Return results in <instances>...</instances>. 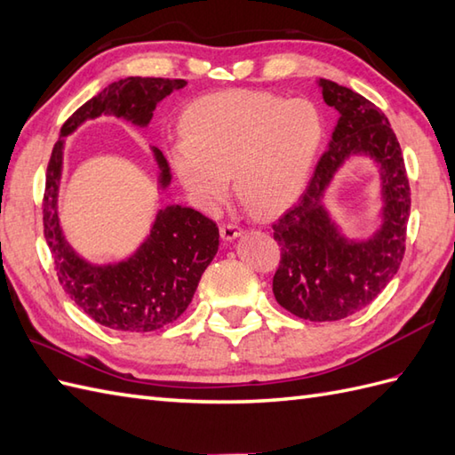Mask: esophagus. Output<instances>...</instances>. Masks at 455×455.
<instances>
[{
    "label": "esophagus",
    "mask_w": 455,
    "mask_h": 455,
    "mask_svg": "<svg viewBox=\"0 0 455 455\" xmlns=\"http://www.w3.org/2000/svg\"><path fill=\"white\" fill-rule=\"evenodd\" d=\"M241 228L237 224H234V221H228V224H221V237H224L226 241H231L235 239L237 235H241Z\"/></svg>",
    "instance_id": "esophagus-1"
}]
</instances>
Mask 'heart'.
<instances>
[{"label":"heart","instance_id":"1","mask_svg":"<svg viewBox=\"0 0 455 455\" xmlns=\"http://www.w3.org/2000/svg\"><path fill=\"white\" fill-rule=\"evenodd\" d=\"M181 139L170 160L193 201L224 204L234 172L235 193L259 216H275L301 196L323 139L313 104L283 102L260 91L201 96L181 116Z\"/></svg>","mask_w":455,"mask_h":455}]
</instances>
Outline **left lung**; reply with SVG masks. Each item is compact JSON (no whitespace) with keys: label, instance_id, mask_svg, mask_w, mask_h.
I'll return each instance as SVG.
<instances>
[{"label":"left lung","instance_id":"obj_1","mask_svg":"<svg viewBox=\"0 0 455 455\" xmlns=\"http://www.w3.org/2000/svg\"><path fill=\"white\" fill-rule=\"evenodd\" d=\"M320 88L324 102L339 112V121L299 203L272 224L274 239L282 247L272 291L291 315L331 323L367 307L400 270L411 187L402 147L382 109L328 79H320ZM357 151L371 153L381 164L387 206L379 234L369 242L349 243L329 221L322 193L337 165Z\"/></svg>","mask_w":455,"mask_h":455}]
</instances>
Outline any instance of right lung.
Returning <instances> with one entry per match:
<instances>
[{
    "label": "right lung",
    "instance_id": "obj_1",
    "mask_svg": "<svg viewBox=\"0 0 455 455\" xmlns=\"http://www.w3.org/2000/svg\"><path fill=\"white\" fill-rule=\"evenodd\" d=\"M183 79L127 76L108 84L65 121L53 144L44 189V237L52 252L55 274L71 301L98 324L121 331H154L180 318L201 282L206 266L220 245V231L195 208L168 206L160 210L150 237L135 257L117 266H91L81 260L63 241L55 198H58L63 137L83 121L116 114L137 125H147L160 100L180 91ZM162 185L170 183L164 154L154 148Z\"/></svg>",
    "mask_w": 455,
    "mask_h": 455
}]
</instances>
